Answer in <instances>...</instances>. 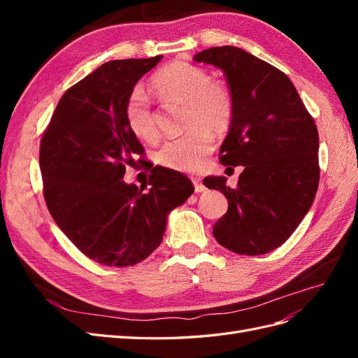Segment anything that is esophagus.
<instances>
[{
	"label": "esophagus",
	"mask_w": 358,
	"mask_h": 358,
	"mask_svg": "<svg viewBox=\"0 0 358 358\" xmlns=\"http://www.w3.org/2000/svg\"><path fill=\"white\" fill-rule=\"evenodd\" d=\"M191 180L194 183V189H196L197 194H200V192H203L206 189V187L203 185V182H201L200 178H191Z\"/></svg>",
	"instance_id": "34e87169"
}]
</instances>
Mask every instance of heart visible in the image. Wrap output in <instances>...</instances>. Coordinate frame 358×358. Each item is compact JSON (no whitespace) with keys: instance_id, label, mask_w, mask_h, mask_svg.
Returning a JSON list of instances; mask_svg holds the SVG:
<instances>
[{"instance_id":"1","label":"heart","mask_w":358,"mask_h":358,"mask_svg":"<svg viewBox=\"0 0 358 358\" xmlns=\"http://www.w3.org/2000/svg\"><path fill=\"white\" fill-rule=\"evenodd\" d=\"M152 86L161 100L187 104V124L192 128L187 134L164 143L158 152V161L171 170L199 171L215 146L210 128L221 133L231 124L234 101L230 90L224 83L212 80L204 69L183 61L161 69L152 78ZM125 119L138 138L145 142L157 138L158 129L149 96L140 86L128 95Z\"/></svg>"}]
</instances>
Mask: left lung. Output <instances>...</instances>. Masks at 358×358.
I'll use <instances>...</instances> for the list:
<instances>
[{"mask_svg":"<svg viewBox=\"0 0 358 358\" xmlns=\"http://www.w3.org/2000/svg\"><path fill=\"white\" fill-rule=\"evenodd\" d=\"M222 70L234 113L220 149L222 166H243L236 188L222 176L204 178L229 200L213 225L220 245L241 255H263L282 245L305 218L320 183L318 129L288 76L234 46L192 58ZM230 169V167H229Z\"/></svg>","mask_w":358,"mask_h":358,"instance_id":"8db88e82","label":"left lung"}]
</instances>
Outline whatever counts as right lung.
<instances>
[{
    "label": "right lung",
    "mask_w": 358,
    "mask_h": 358,
    "mask_svg": "<svg viewBox=\"0 0 358 358\" xmlns=\"http://www.w3.org/2000/svg\"><path fill=\"white\" fill-rule=\"evenodd\" d=\"M161 58L103 64L64 92L40 142L52 218L82 254L104 266L143 262L162 242L169 212L194 192L185 175L150 162L149 188L124 182L127 166L146 162L125 103Z\"/></svg>",
    "instance_id": "right-lung-1"
}]
</instances>
